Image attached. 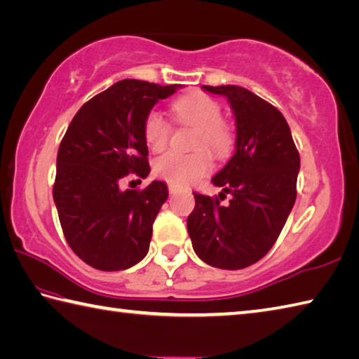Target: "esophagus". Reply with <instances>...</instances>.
Wrapping results in <instances>:
<instances>
[{"label": "esophagus", "mask_w": 359, "mask_h": 359, "mask_svg": "<svg viewBox=\"0 0 359 359\" xmlns=\"http://www.w3.org/2000/svg\"><path fill=\"white\" fill-rule=\"evenodd\" d=\"M178 191V187L177 186H172V184H168V192H170V194H175V192H177Z\"/></svg>", "instance_id": "obj_1"}]
</instances>
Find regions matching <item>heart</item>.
Segmentation results:
<instances>
[{
    "instance_id": "obj_1",
    "label": "heart",
    "mask_w": 359,
    "mask_h": 359,
    "mask_svg": "<svg viewBox=\"0 0 359 359\" xmlns=\"http://www.w3.org/2000/svg\"><path fill=\"white\" fill-rule=\"evenodd\" d=\"M173 116L180 125L197 130L191 154L165 153L154 162V173L172 186H187L200 180L211 170V151L217 159H225L233 150L234 136L226 121L222 120V107L206 93L191 92L173 101ZM172 126L153 111L147 116L144 136L147 145L153 151H162L168 145ZM207 149L205 151L204 148Z\"/></svg>"
}]
</instances>
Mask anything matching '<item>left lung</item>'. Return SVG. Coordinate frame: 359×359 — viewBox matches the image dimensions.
Masks as SVG:
<instances>
[{"mask_svg":"<svg viewBox=\"0 0 359 359\" xmlns=\"http://www.w3.org/2000/svg\"><path fill=\"white\" fill-rule=\"evenodd\" d=\"M228 100L236 120V153L212 178L219 197L194 192L187 217L192 247L212 267L258 262L278 239L297 198L300 154L283 114L239 86H203ZM232 195L228 205L220 199Z\"/></svg>","mask_w":359,"mask_h":359,"instance_id":"8db88e82","label":"left lung"}]
</instances>
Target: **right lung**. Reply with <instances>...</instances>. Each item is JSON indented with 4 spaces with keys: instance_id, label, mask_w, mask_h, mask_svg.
Returning a JSON list of instances; mask_svg holds the SVG:
<instances>
[{
    "instance_id": "add662e5",
    "label": "right lung",
    "mask_w": 359,
    "mask_h": 359,
    "mask_svg": "<svg viewBox=\"0 0 359 359\" xmlns=\"http://www.w3.org/2000/svg\"><path fill=\"white\" fill-rule=\"evenodd\" d=\"M180 87L118 81L81 106L67 128L53 198L70 248L93 269L125 270L148 253L167 184L153 181L142 191H121L120 180L148 177L145 118Z\"/></svg>"
}]
</instances>
